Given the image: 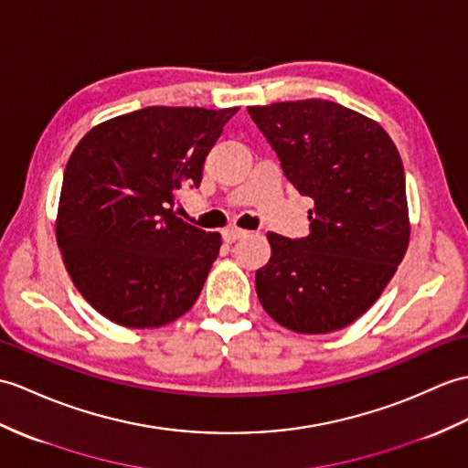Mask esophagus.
Here are the masks:
<instances>
[{"instance_id":"obj_1","label":"esophagus","mask_w":468,"mask_h":468,"mask_svg":"<svg viewBox=\"0 0 468 468\" xmlns=\"http://www.w3.org/2000/svg\"><path fill=\"white\" fill-rule=\"evenodd\" d=\"M249 235V231H245V229H237V227H231V229H225L223 231V239L227 243H235L237 239H241V237H247Z\"/></svg>"}]
</instances>
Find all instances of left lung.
I'll return each instance as SVG.
<instances>
[{
  "label": "left lung",
  "mask_w": 468,
  "mask_h": 468,
  "mask_svg": "<svg viewBox=\"0 0 468 468\" xmlns=\"http://www.w3.org/2000/svg\"><path fill=\"white\" fill-rule=\"evenodd\" d=\"M297 191L311 197L309 235L267 233L257 297L279 324L339 331L381 297L409 245L405 169L385 129L327 100L247 107Z\"/></svg>",
  "instance_id": "left-lung-1"
}]
</instances>
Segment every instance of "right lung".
Returning <instances> with one entry per match:
<instances>
[{
	"label": "right lung",
	"instance_id": "right-lung-1",
	"mask_svg": "<svg viewBox=\"0 0 468 468\" xmlns=\"http://www.w3.org/2000/svg\"><path fill=\"white\" fill-rule=\"evenodd\" d=\"M237 110L145 107L93 127L73 149L56 237L73 285L105 319L161 327L197 301L221 235L185 223L173 205L181 187H199Z\"/></svg>",
	"mask_w": 468,
	"mask_h": 468
}]
</instances>
